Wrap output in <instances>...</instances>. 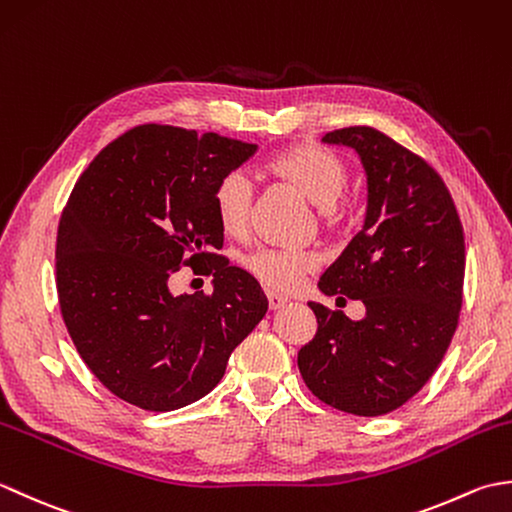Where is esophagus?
Segmentation results:
<instances>
[{
    "instance_id": "34e87169",
    "label": "esophagus",
    "mask_w": 512,
    "mask_h": 512,
    "mask_svg": "<svg viewBox=\"0 0 512 512\" xmlns=\"http://www.w3.org/2000/svg\"><path fill=\"white\" fill-rule=\"evenodd\" d=\"M266 297H268V306H270V310H279V308H284L286 303L290 301L288 297L279 295V292H273V290H268V292H266Z\"/></svg>"
}]
</instances>
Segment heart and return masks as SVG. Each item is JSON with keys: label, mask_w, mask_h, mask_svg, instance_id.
I'll use <instances>...</instances> for the list:
<instances>
[{"label": "heart", "mask_w": 512, "mask_h": 512, "mask_svg": "<svg viewBox=\"0 0 512 512\" xmlns=\"http://www.w3.org/2000/svg\"><path fill=\"white\" fill-rule=\"evenodd\" d=\"M270 171L295 187L323 217H334L339 200L350 182L345 162L317 145H297L270 160ZM215 215L224 233L242 237L253 209V182L244 171H228L215 184ZM246 268L262 284L275 290H295L301 277L314 268V257L306 250L262 248L246 259Z\"/></svg>", "instance_id": "b5f03b06"}]
</instances>
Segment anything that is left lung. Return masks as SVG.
<instances>
[{"label": "left lung", "instance_id": "left-lung-1", "mask_svg": "<svg viewBox=\"0 0 512 512\" xmlns=\"http://www.w3.org/2000/svg\"><path fill=\"white\" fill-rule=\"evenodd\" d=\"M321 140L361 158L367 211L319 290L361 299L365 317L352 321L310 301L319 328L299 350V372L325 405L383 416L418 394L458 328L460 215L438 173L378 129L345 127Z\"/></svg>", "mask_w": 512, "mask_h": 512}]
</instances>
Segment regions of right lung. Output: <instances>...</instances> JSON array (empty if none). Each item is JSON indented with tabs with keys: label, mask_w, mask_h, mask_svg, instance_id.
<instances>
[{
	"label": "right lung",
	"mask_w": 512,
	"mask_h": 512,
	"mask_svg": "<svg viewBox=\"0 0 512 512\" xmlns=\"http://www.w3.org/2000/svg\"><path fill=\"white\" fill-rule=\"evenodd\" d=\"M257 145L140 125L74 184L57 235V292L72 341L114 396L147 411L187 407L220 383L228 356L264 319L246 270L213 255L224 228L215 184ZM180 263H209L211 296H173Z\"/></svg>",
	"instance_id": "obj_1"
}]
</instances>
